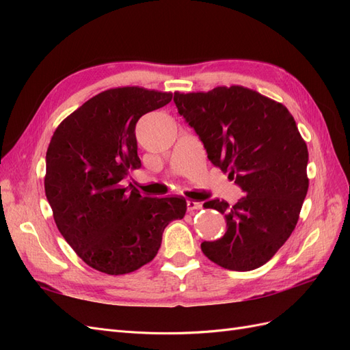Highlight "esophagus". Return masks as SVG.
<instances>
[{"instance_id":"1","label":"esophagus","mask_w":350,"mask_h":350,"mask_svg":"<svg viewBox=\"0 0 350 350\" xmlns=\"http://www.w3.org/2000/svg\"><path fill=\"white\" fill-rule=\"evenodd\" d=\"M187 208H188V211L198 210V208H201V203H198V201H194V200H188L187 201Z\"/></svg>"}]
</instances>
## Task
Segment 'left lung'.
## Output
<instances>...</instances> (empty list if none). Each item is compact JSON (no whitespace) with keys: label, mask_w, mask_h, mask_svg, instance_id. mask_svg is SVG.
<instances>
[{"label":"left lung","mask_w":350,"mask_h":350,"mask_svg":"<svg viewBox=\"0 0 350 350\" xmlns=\"http://www.w3.org/2000/svg\"><path fill=\"white\" fill-rule=\"evenodd\" d=\"M179 115L203 142L208 161L235 179L245 194L229 206L226 234L201 243L220 267L250 271L266 264L293 232L308 191V149L282 103L242 86L174 94Z\"/></svg>","instance_id":"obj_1"}]
</instances>
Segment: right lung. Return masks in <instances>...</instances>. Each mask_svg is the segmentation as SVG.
I'll return each mask as SVG.
<instances>
[{
  "label": "right lung",
  "instance_id": "right-lung-1",
  "mask_svg": "<svg viewBox=\"0 0 350 350\" xmlns=\"http://www.w3.org/2000/svg\"><path fill=\"white\" fill-rule=\"evenodd\" d=\"M172 93L116 88L93 96L62 121L46 152L45 194L58 230L94 270L125 274L150 262L169 221L183 219L185 198L143 197L131 183L135 124L165 107Z\"/></svg>",
  "mask_w": 350,
  "mask_h": 350
}]
</instances>
